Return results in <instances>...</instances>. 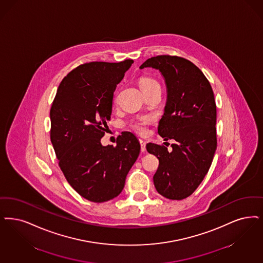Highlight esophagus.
Returning a JSON list of instances; mask_svg holds the SVG:
<instances>
[{
    "label": "esophagus",
    "mask_w": 263,
    "mask_h": 263,
    "mask_svg": "<svg viewBox=\"0 0 263 263\" xmlns=\"http://www.w3.org/2000/svg\"><path fill=\"white\" fill-rule=\"evenodd\" d=\"M140 145H141V152H146V142L143 140H140Z\"/></svg>",
    "instance_id": "obj_1"
}]
</instances>
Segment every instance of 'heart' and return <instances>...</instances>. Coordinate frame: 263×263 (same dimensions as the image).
I'll return each mask as SVG.
<instances>
[{
	"label": "heart",
	"mask_w": 263,
	"mask_h": 263,
	"mask_svg": "<svg viewBox=\"0 0 263 263\" xmlns=\"http://www.w3.org/2000/svg\"><path fill=\"white\" fill-rule=\"evenodd\" d=\"M139 86L141 91H146L149 88L159 86L158 82L156 80L152 79V78H147V77H143L139 80ZM160 87V86H159ZM152 122V118L149 116H143V117H138L134 118L129 122V126L131 127L134 131H136L137 133L144 135L146 134L147 131V125L151 124Z\"/></svg>",
	"instance_id": "obj_1"
}]
</instances>
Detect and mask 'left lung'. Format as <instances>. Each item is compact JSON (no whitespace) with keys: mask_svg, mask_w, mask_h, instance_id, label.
Here are the masks:
<instances>
[{"mask_svg":"<svg viewBox=\"0 0 263 263\" xmlns=\"http://www.w3.org/2000/svg\"><path fill=\"white\" fill-rule=\"evenodd\" d=\"M162 75L167 99L158 123V134L173 139L172 151L147 144V151L159 160L154 175L155 187L169 200H183L199 187L210 169L216 140V105L209 80L188 60L158 55L140 66Z\"/></svg>","mask_w":263,"mask_h":263,"instance_id":"obj_1","label":"left lung"}]
</instances>
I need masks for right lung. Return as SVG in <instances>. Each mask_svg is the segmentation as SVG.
<instances>
[{
  "label": "right lung",
  "instance_id": "add662e5",
  "mask_svg": "<svg viewBox=\"0 0 263 263\" xmlns=\"http://www.w3.org/2000/svg\"><path fill=\"white\" fill-rule=\"evenodd\" d=\"M132 63L79 65L63 78L51 107V141L59 165L70 186L90 201L117 197L140 154V143L131 132L117 137L115 147L101 143L116 85Z\"/></svg>",
  "mask_w": 263,
  "mask_h": 263
}]
</instances>
